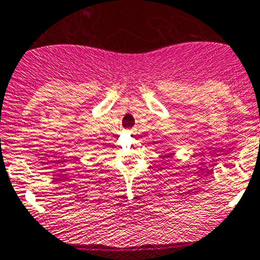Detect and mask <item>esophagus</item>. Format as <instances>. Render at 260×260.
<instances>
[{"label":"esophagus","mask_w":260,"mask_h":260,"mask_svg":"<svg viewBox=\"0 0 260 260\" xmlns=\"http://www.w3.org/2000/svg\"><path fill=\"white\" fill-rule=\"evenodd\" d=\"M133 132H134V130H128V133H130V134H132Z\"/></svg>","instance_id":"1"}]
</instances>
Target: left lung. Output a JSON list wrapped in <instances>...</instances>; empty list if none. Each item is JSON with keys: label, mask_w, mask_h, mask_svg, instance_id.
I'll use <instances>...</instances> for the list:
<instances>
[{"label": "left lung", "mask_w": 260, "mask_h": 260, "mask_svg": "<svg viewBox=\"0 0 260 260\" xmlns=\"http://www.w3.org/2000/svg\"><path fill=\"white\" fill-rule=\"evenodd\" d=\"M171 155H174V153H170V154L167 155V157H171Z\"/></svg>", "instance_id": "8db88e82"}]
</instances>
